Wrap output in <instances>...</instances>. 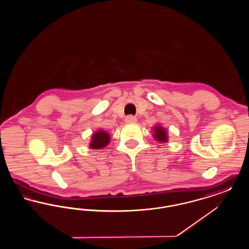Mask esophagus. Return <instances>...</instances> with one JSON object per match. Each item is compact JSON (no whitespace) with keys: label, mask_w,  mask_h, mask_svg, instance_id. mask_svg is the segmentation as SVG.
I'll return each instance as SVG.
<instances>
[{"label":"esophagus","mask_w":249,"mask_h":249,"mask_svg":"<svg viewBox=\"0 0 249 249\" xmlns=\"http://www.w3.org/2000/svg\"><path fill=\"white\" fill-rule=\"evenodd\" d=\"M126 123H135L137 121V119L135 117H132V116H128L126 119H125Z\"/></svg>","instance_id":"34e87169"}]
</instances>
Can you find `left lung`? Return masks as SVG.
Here are the masks:
<instances>
[{
    "instance_id": "1",
    "label": "left lung",
    "mask_w": 249,
    "mask_h": 249,
    "mask_svg": "<svg viewBox=\"0 0 249 249\" xmlns=\"http://www.w3.org/2000/svg\"><path fill=\"white\" fill-rule=\"evenodd\" d=\"M153 137L160 142H168V132L161 125H156L153 127Z\"/></svg>"
}]
</instances>
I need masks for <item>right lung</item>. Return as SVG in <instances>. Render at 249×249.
<instances>
[{
	"label": "right lung",
	"instance_id": "right-lung-1",
	"mask_svg": "<svg viewBox=\"0 0 249 249\" xmlns=\"http://www.w3.org/2000/svg\"><path fill=\"white\" fill-rule=\"evenodd\" d=\"M110 134L106 130H100L95 131L91 135L89 147L92 149H102L108 145L110 142Z\"/></svg>",
	"mask_w": 249,
	"mask_h": 249
}]
</instances>
